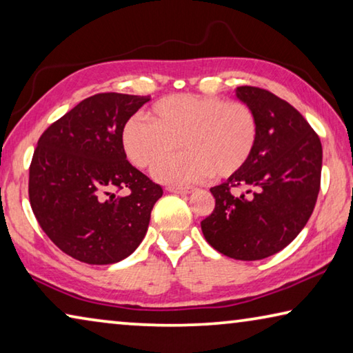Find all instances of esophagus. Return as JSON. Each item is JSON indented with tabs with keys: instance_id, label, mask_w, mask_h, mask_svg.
I'll return each mask as SVG.
<instances>
[{
	"instance_id": "esophagus-1",
	"label": "esophagus",
	"mask_w": 353,
	"mask_h": 353,
	"mask_svg": "<svg viewBox=\"0 0 353 353\" xmlns=\"http://www.w3.org/2000/svg\"><path fill=\"white\" fill-rule=\"evenodd\" d=\"M166 190L170 193H176V194H190L193 192L192 187H168Z\"/></svg>"
}]
</instances>
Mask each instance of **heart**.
<instances>
[{
    "label": "heart",
    "mask_w": 353,
    "mask_h": 353,
    "mask_svg": "<svg viewBox=\"0 0 353 353\" xmlns=\"http://www.w3.org/2000/svg\"><path fill=\"white\" fill-rule=\"evenodd\" d=\"M148 119L133 117L122 132L128 160L148 170L175 150L186 152L161 162L157 181L193 183L229 177L247 165L257 138V122L248 105L201 94H174L157 102Z\"/></svg>",
    "instance_id": "heart-1"
}]
</instances>
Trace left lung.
<instances>
[{
	"instance_id": "8db88e82",
	"label": "left lung",
	"mask_w": 353,
	"mask_h": 353,
	"mask_svg": "<svg viewBox=\"0 0 353 353\" xmlns=\"http://www.w3.org/2000/svg\"><path fill=\"white\" fill-rule=\"evenodd\" d=\"M236 96L256 117V144L242 170L210 188L215 209L201 229L221 254L259 261L286 248L310 220L321 188L322 144L305 117L275 94L240 86ZM234 188L252 196L234 197Z\"/></svg>"
}]
</instances>
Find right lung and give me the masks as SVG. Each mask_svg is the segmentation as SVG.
Masks as SVG:
<instances>
[{"mask_svg":"<svg viewBox=\"0 0 353 353\" xmlns=\"http://www.w3.org/2000/svg\"><path fill=\"white\" fill-rule=\"evenodd\" d=\"M149 100L96 94L39 138L30 166L31 209L48 239L77 261L114 264L146 236L163 190L128 163L122 132ZM122 188L129 193L116 195Z\"/></svg>","mask_w":353,"mask_h":353,"instance_id":"right-lung-1","label":"right lung"}]
</instances>
